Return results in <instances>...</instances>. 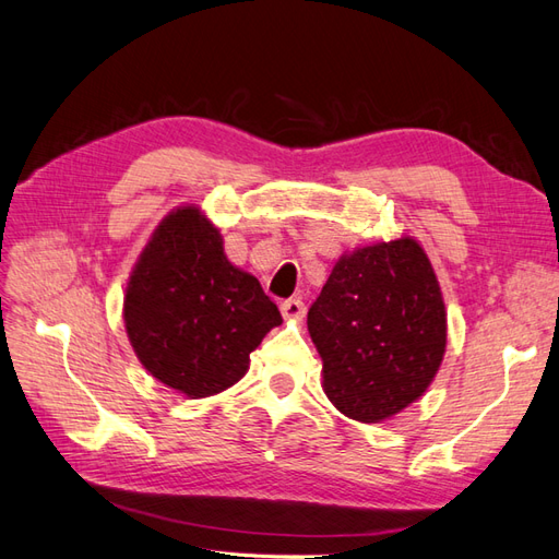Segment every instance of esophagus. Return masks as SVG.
<instances>
[{
  "label": "esophagus",
  "mask_w": 559,
  "mask_h": 559,
  "mask_svg": "<svg viewBox=\"0 0 559 559\" xmlns=\"http://www.w3.org/2000/svg\"><path fill=\"white\" fill-rule=\"evenodd\" d=\"M281 313L285 321H302L305 313H307V307L299 297H293V299H285V302L281 305Z\"/></svg>",
  "instance_id": "1"
}]
</instances>
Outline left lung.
Here are the masks:
<instances>
[{"mask_svg": "<svg viewBox=\"0 0 559 559\" xmlns=\"http://www.w3.org/2000/svg\"><path fill=\"white\" fill-rule=\"evenodd\" d=\"M307 328L323 392L347 418L382 423L418 402L447 352V307L420 242L399 236L342 254Z\"/></svg>", "mask_w": 559, "mask_h": 559, "instance_id": "1", "label": "left lung"}]
</instances>
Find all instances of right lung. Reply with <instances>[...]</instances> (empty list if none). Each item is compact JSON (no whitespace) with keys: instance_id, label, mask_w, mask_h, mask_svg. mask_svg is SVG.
<instances>
[{"instance_id":"right-lung-1","label":"right lung","mask_w":559,"mask_h":559,"mask_svg":"<svg viewBox=\"0 0 559 559\" xmlns=\"http://www.w3.org/2000/svg\"><path fill=\"white\" fill-rule=\"evenodd\" d=\"M122 317L141 366L189 399L236 384L250 352L283 321L260 281L226 260L219 228L198 205H179L155 226L127 281Z\"/></svg>"}]
</instances>
